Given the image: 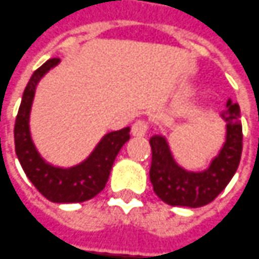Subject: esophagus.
<instances>
[{"mask_svg":"<svg viewBox=\"0 0 259 259\" xmlns=\"http://www.w3.org/2000/svg\"><path fill=\"white\" fill-rule=\"evenodd\" d=\"M148 131V122L144 121V119H138L131 128V133L134 137H144Z\"/></svg>","mask_w":259,"mask_h":259,"instance_id":"34e87169","label":"esophagus"}]
</instances>
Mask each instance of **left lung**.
<instances>
[{
  "mask_svg": "<svg viewBox=\"0 0 259 259\" xmlns=\"http://www.w3.org/2000/svg\"><path fill=\"white\" fill-rule=\"evenodd\" d=\"M221 117L227 122L225 144L202 172H190L178 165L171 155L168 142L161 135L150 140L152 150L150 180L154 192L168 205L198 208L212 202L228 185L239 165L242 152V125L238 104L227 102Z\"/></svg>",
  "mask_w": 259,
  "mask_h": 259,
  "instance_id": "1",
  "label": "left lung"
}]
</instances>
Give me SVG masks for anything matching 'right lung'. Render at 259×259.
<instances>
[{
  "mask_svg": "<svg viewBox=\"0 0 259 259\" xmlns=\"http://www.w3.org/2000/svg\"><path fill=\"white\" fill-rule=\"evenodd\" d=\"M60 62L51 58L29 78L15 118L14 142L20 164L29 181L45 198L60 202H84L100 194L108 181L112 164L122 145L130 140V128L108 133L84 162L71 168H58L45 162L38 154L29 134V111L38 81Z\"/></svg>",
  "mask_w": 259,
  "mask_h": 259,
  "instance_id": "add662e5",
  "label": "right lung"
}]
</instances>
